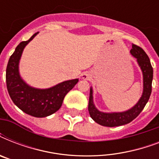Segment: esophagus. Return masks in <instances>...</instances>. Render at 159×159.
Listing matches in <instances>:
<instances>
[{"mask_svg": "<svg viewBox=\"0 0 159 159\" xmlns=\"http://www.w3.org/2000/svg\"><path fill=\"white\" fill-rule=\"evenodd\" d=\"M82 77L84 80H90L91 79V77H92V76H91V74H90L89 72H85V73H83V74L82 75Z\"/></svg>", "mask_w": 159, "mask_h": 159, "instance_id": "esophagus-1", "label": "esophagus"}]
</instances>
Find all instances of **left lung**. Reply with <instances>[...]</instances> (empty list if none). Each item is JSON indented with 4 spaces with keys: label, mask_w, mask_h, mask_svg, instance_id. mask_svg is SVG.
Listing matches in <instances>:
<instances>
[{
    "label": "left lung",
    "mask_w": 159,
    "mask_h": 159,
    "mask_svg": "<svg viewBox=\"0 0 159 159\" xmlns=\"http://www.w3.org/2000/svg\"><path fill=\"white\" fill-rule=\"evenodd\" d=\"M130 53L137 59V62L143 72V94L135 106H134L128 111H124V112L106 113V112L98 111L96 108L94 102H93V96H92L93 92H92V88L91 87L88 111L92 120L101 125L115 127V126L124 125L126 124L130 123L131 121L134 120L140 114L141 111H143L150 97L151 92H152V81H153V72L150 60L143 48H141L140 47L134 43L132 44Z\"/></svg>",
    "instance_id": "1"
}]
</instances>
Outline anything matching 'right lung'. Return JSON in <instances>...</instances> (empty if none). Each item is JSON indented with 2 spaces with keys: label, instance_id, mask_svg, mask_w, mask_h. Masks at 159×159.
Wrapping results in <instances>:
<instances>
[{
  "label": "right lung",
  "instance_id": "1",
  "mask_svg": "<svg viewBox=\"0 0 159 159\" xmlns=\"http://www.w3.org/2000/svg\"><path fill=\"white\" fill-rule=\"evenodd\" d=\"M20 43L9 59L6 67V87L12 102L21 111L34 117H46L55 113L61 107L65 96L74 87L78 79L65 81L47 89H38L29 86L19 72V62L25 47L33 39Z\"/></svg>",
  "mask_w": 159,
  "mask_h": 159
}]
</instances>
